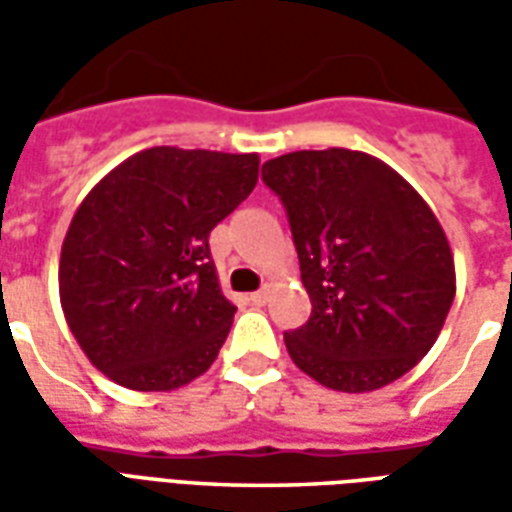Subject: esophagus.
<instances>
[{
    "label": "esophagus",
    "instance_id": "esophagus-1",
    "mask_svg": "<svg viewBox=\"0 0 512 512\" xmlns=\"http://www.w3.org/2000/svg\"><path fill=\"white\" fill-rule=\"evenodd\" d=\"M249 301H252L255 307H263V304H266V301H268V290L266 288L257 290V293H252V296H249Z\"/></svg>",
    "mask_w": 512,
    "mask_h": 512
}]
</instances>
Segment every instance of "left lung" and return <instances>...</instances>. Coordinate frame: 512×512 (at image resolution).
<instances>
[{"mask_svg":"<svg viewBox=\"0 0 512 512\" xmlns=\"http://www.w3.org/2000/svg\"><path fill=\"white\" fill-rule=\"evenodd\" d=\"M288 211L310 321L285 334L290 359L337 392H373L406 376L439 337L455 299V263L428 202L384 161L296 150L263 164Z\"/></svg>","mask_w":512,"mask_h":512,"instance_id":"obj_1","label":"left lung"}]
</instances>
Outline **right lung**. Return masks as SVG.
Listing matches in <instances>:
<instances>
[{"instance_id": "1", "label": "right lung", "mask_w": 512, "mask_h": 512, "mask_svg": "<svg viewBox=\"0 0 512 512\" xmlns=\"http://www.w3.org/2000/svg\"><path fill=\"white\" fill-rule=\"evenodd\" d=\"M257 153L150 147L98 180L60 255L65 321L115 384L169 392L202 376L227 340L208 235L252 194Z\"/></svg>"}]
</instances>
